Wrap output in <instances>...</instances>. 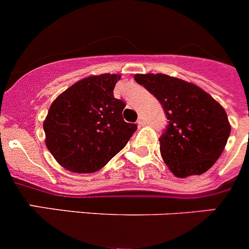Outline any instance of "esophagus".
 <instances>
[{"instance_id": "esophagus-1", "label": "esophagus", "mask_w": 249, "mask_h": 249, "mask_svg": "<svg viewBox=\"0 0 249 249\" xmlns=\"http://www.w3.org/2000/svg\"><path fill=\"white\" fill-rule=\"evenodd\" d=\"M138 124L140 125V126H142V125H145V124H146L145 118H143V117H139V119H138Z\"/></svg>"}]
</instances>
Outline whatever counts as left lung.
<instances>
[{"mask_svg": "<svg viewBox=\"0 0 249 249\" xmlns=\"http://www.w3.org/2000/svg\"><path fill=\"white\" fill-rule=\"evenodd\" d=\"M135 81L160 101L168 126L160 138V151L178 178L203 174L221 156L231 132L219 102L192 82L163 73H138Z\"/></svg>", "mask_w": 249, "mask_h": 249, "instance_id": "8db88e82", "label": "left lung"}]
</instances>
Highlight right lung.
Returning <instances> with one entry per match:
<instances>
[{
	"label": "right lung",
	"mask_w": 249,
	"mask_h": 249,
	"mask_svg": "<svg viewBox=\"0 0 249 249\" xmlns=\"http://www.w3.org/2000/svg\"><path fill=\"white\" fill-rule=\"evenodd\" d=\"M122 76L82 78L60 94L44 120L45 145L57 163L73 173L103 168L138 129L123 119L125 103L114 98Z\"/></svg>",
	"instance_id": "obj_1"
}]
</instances>
